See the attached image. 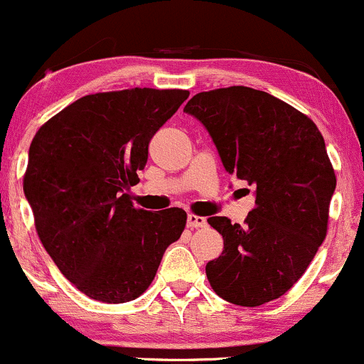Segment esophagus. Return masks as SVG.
I'll list each match as a JSON object with an SVG mask.
<instances>
[{
    "instance_id": "obj_1",
    "label": "esophagus",
    "mask_w": 364,
    "mask_h": 364,
    "mask_svg": "<svg viewBox=\"0 0 364 364\" xmlns=\"http://www.w3.org/2000/svg\"><path fill=\"white\" fill-rule=\"evenodd\" d=\"M206 225V218L198 217V215H187V228L189 229H198V228H205Z\"/></svg>"
}]
</instances>
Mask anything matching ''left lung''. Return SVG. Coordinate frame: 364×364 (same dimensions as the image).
Masks as SVG:
<instances>
[{
	"label": "left lung",
	"mask_w": 364,
	"mask_h": 364,
	"mask_svg": "<svg viewBox=\"0 0 364 364\" xmlns=\"http://www.w3.org/2000/svg\"><path fill=\"white\" fill-rule=\"evenodd\" d=\"M183 112L206 128L225 171L255 189L245 225L208 218L224 237L222 255L206 264L213 291L243 307L279 299L326 236L337 178L323 135L295 107L248 87L201 92Z\"/></svg>",
	"instance_id": "obj_1"
}]
</instances>
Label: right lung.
Returning <instances> with one entry per match:
<instances>
[{"mask_svg": "<svg viewBox=\"0 0 364 364\" xmlns=\"http://www.w3.org/2000/svg\"><path fill=\"white\" fill-rule=\"evenodd\" d=\"M187 97V90L154 88L81 97L31 142L24 194L38 236L90 299L123 304L142 295L186 228L183 210L135 208L128 193L151 139Z\"/></svg>", "mask_w": 364, "mask_h": 364, "instance_id": "add662e5", "label": "right lung"}]
</instances>
